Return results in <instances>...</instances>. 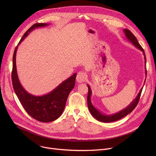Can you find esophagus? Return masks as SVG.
<instances>
[{
	"mask_svg": "<svg viewBox=\"0 0 156 156\" xmlns=\"http://www.w3.org/2000/svg\"><path fill=\"white\" fill-rule=\"evenodd\" d=\"M86 74L82 71H80L78 73L76 76V81L78 83L84 82L86 80Z\"/></svg>",
	"mask_w": 156,
	"mask_h": 156,
	"instance_id": "esophagus-1",
	"label": "esophagus"
}]
</instances>
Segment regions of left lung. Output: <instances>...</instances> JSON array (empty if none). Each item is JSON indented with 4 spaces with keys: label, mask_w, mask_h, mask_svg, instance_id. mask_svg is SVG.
I'll return each mask as SVG.
<instances>
[{
    "label": "left lung",
    "mask_w": 156,
    "mask_h": 156,
    "mask_svg": "<svg viewBox=\"0 0 156 156\" xmlns=\"http://www.w3.org/2000/svg\"><path fill=\"white\" fill-rule=\"evenodd\" d=\"M123 31H124V34H125V35L126 39L129 41V42L130 43H132L136 48L138 49V50H140L142 52L143 55L144 56L145 64L146 65V57H145V54L144 51L142 48V47H141V45L138 42L136 38L134 36V35L132 34V33L128 29H123ZM145 75H147L146 67H145ZM87 87L88 88L87 102H88V107L90 112L91 113V114L93 116L94 118H95L98 121L103 122H110L118 121V120L122 118L123 117L126 116L130 112H132V111L135 108V107L138 104V102L139 101V99H140V95H141L142 89H143V87H142L140 89V92H138L136 97H135V99L132 102H131L126 108H125L122 110H121L120 111H119L118 112H116L115 114H110V115L109 114V115H107V114H105L102 113V112H101L99 109L95 108L93 105L92 101H91V95H92V90H91L90 87L89 86L88 84H87Z\"/></svg>",
    "instance_id": "obj_1"
}]
</instances>
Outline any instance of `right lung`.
Masks as SVG:
<instances>
[{"mask_svg":"<svg viewBox=\"0 0 156 156\" xmlns=\"http://www.w3.org/2000/svg\"><path fill=\"white\" fill-rule=\"evenodd\" d=\"M48 25L50 24L36 23L31 26L20 40L15 48L12 57V82L15 94L29 115L36 120L44 122L53 121L61 116L68 95L75 87L76 73H74L48 94L43 95H34L25 90L20 83L16 69V56L18 45L32 31Z\"/></svg>","mask_w":156,"mask_h":156,"instance_id":"add662e5","label":"right lung"}]
</instances>
